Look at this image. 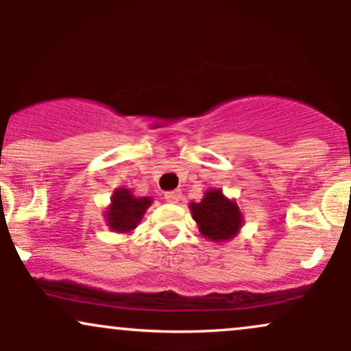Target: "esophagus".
I'll list each match as a JSON object with an SVG mask.
<instances>
[{"label": "esophagus", "instance_id": "esophagus-1", "mask_svg": "<svg viewBox=\"0 0 351 351\" xmlns=\"http://www.w3.org/2000/svg\"><path fill=\"white\" fill-rule=\"evenodd\" d=\"M165 199H167L168 203H178V201L181 199V191H180V189L167 191V193H165Z\"/></svg>", "mask_w": 351, "mask_h": 351}]
</instances>
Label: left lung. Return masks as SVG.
Segmentation results:
<instances>
[{
  "label": "left lung",
  "instance_id": "8db88e82",
  "mask_svg": "<svg viewBox=\"0 0 351 351\" xmlns=\"http://www.w3.org/2000/svg\"><path fill=\"white\" fill-rule=\"evenodd\" d=\"M199 232L213 243H226L239 234L244 216L236 199H229L219 188H209L199 203L188 204Z\"/></svg>",
  "mask_w": 351,
  "mask_h": 351
}]
</instances>
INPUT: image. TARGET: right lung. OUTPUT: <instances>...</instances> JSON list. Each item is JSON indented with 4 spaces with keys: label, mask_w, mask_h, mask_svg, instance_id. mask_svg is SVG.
<instances>
[{
    "label": "right lung",
    "mask_w": 351,
    "mask_h": 351,
    "mask_svg": "<svg viewBox=\"0 0 351 351\" xmlns=\"http://www.w3.org/2000/svg\"><path fill=\"white\" fill-rule=\"evenodd\" d=\"M150 196H135L130 188H115L110 204L106 208L104 217L110 231L119 234H130L138 226L147 209L152 206Z\"/></svg>",
    "instance_id": "1"
}]
</instances>
